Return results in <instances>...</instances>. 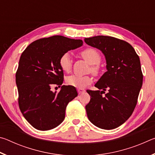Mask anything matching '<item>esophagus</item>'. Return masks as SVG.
<instances>
[{
  "mask_svg": "<svg viewBox=\"0 0 155 155\" xmlns=\"http://www.w3.org/2000/svg\"><path fill=\"white\" fill-rule=\"evenodd\" d=\"M77 91H78V93L79 94H83V93H84V92H85V89H83V88H78Z\"/></svg>",
  "mask_w": 155,
  "mask_h": 155,
  "instance_id": "1",
  "label": "esophagus"
}]
</instances>
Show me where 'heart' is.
Segmentation results:
<instances>
[{
	"mask_svg": "<svg viewBox=\"0 0 155 155\" xmlns=\"http://www.w3.org/2000/svg\"><path fill=\"white\" fill-rule=\"evenodd\" d=\"M81 56L86 61L91 65V70L94 73H98L99 68L98 64L101 62V57L99 52L96 49L89 48H86L81 52ZM59 65L64 72H68L72 68V59L69 52H65L59 59ZM65 81L68 85L74 87L82 88L90 85L92 82V78L90 76H81L72 74L68 76L65 78Z\"/></svg>",
	"mask_w": 155,
	"mask_h": 155,
	"instance_id": "1",
	"label": "heart"
}]
</instances>
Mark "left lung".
<instances>
[{"label": "left lung", "mask_w": 155, "mask_h": 155, "mask_svg": "<svg viewBox=\"0 0 155 155\" xmlns=\"http://www.w3.org/2000/svg\"><path fill=\"white\" fill-rule=\"evenodd\" d=\"M84 40L103 52L107 70L95 84L99 90H87L91 96L85 106L88 119L102 129H114L129 118L137 104L143 83L140 57L130 44L113 37L98 35Z\"/></svg>", "instance_id": "left-lung-1"}]
</instances>
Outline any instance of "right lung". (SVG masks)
I'll use <instances>...</instances> for the list:
<instances>
[{
    "label": "right lung",
    "mask_w": 155,
    "mask_h": 155,
    "mask_svg": "<svg viewBox=\"0 0 155 155\" xmlns=\"http://www.w3.org/2000/svg\"><path fill=\"white\" fill-rule=\"evenodd\" d=\"M82 45L81 40L54 35L33 41L21 54L15 74L18 104L23 116L36 129L59 126L68 104L78 96L74 86L61 87L64 71L59 62L63 54ZM54 85L61 87L59 93L51 90Z\"/></svg>",
    "instance_id": "1"
}]
</instances>
